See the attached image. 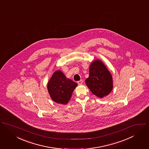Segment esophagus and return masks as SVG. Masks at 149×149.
<instances>
[{"instance_id":"1","label":"esophagus","mask_w":149,"mask_h":149,"mask_svg":"<svg viewBox=\"0 0 149 149\" xmlns=\"http://www.w3.org/2000/svg\"><path fill=\"white\" fill-rule=\"evenodd\" d=\"M77 83H78V84L79 85H81V84H82L83 81V80H80V81H78Z\"/></svg>"}]
</instances>
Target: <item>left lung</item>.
<instances>
[{
    "mask_svg": "<svg viewBox=\"0 0 149 149\" xmlns=\"http://www.w3.org/2000/svg\"><path fill=\"white\" fill-rule=\"evenodd\" d=\"M85 83L91 93L100 98L108 95L113 90L112 75L103 62L95 59L90 65L89 77Z\"/></svg>",
    "mask_w": 149,
    "mask_h": 149,
    "instance_id": "1",
    "label": "left lung"
}]
</instances>
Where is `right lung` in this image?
Instances as JSON below:
<instances>
[{
  "mask_svg": "<svg viewBox=\"0 0 149 149\" xmlns=\"http://www.w3.org/2000/svg\"><path fill=\"white\" fill-rule=\"evenodd\" d=\"M77 83L67 78L61 70L55 71L47 83V90L51 99L55 102L66 104L70 100Z\"/></svg>",
  "mask_w": 149,
  "mask_h": 149,
  "instance_id": "add662e5",
  "label": "right lung"
}]
</instances>
